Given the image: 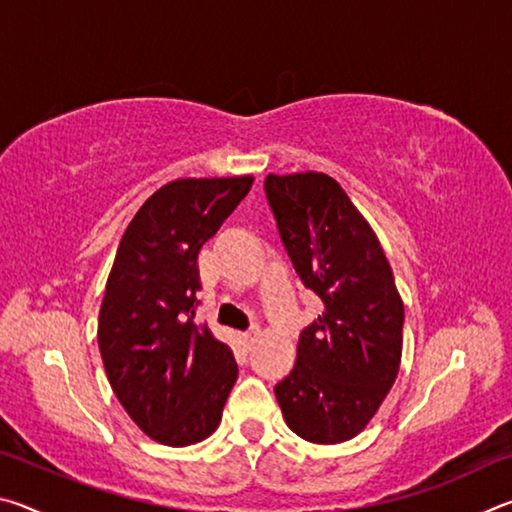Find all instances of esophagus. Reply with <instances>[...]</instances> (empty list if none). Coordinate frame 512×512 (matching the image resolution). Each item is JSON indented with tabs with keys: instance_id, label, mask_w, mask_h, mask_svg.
I'll return each mask as SVG.
<instances>
[{
	"instance_id": "esophagus-1",
	"label": "esophagus",
	"mask_w": 512,
	"mask_h": 512,
	"mask_svg": "<svg viewBox=\"0 0 512 512\" xmlns=\"http://www.w3.org/2000/svg\"><path fill=\"white\" fill-rule=\"evenodd\" d=\"M257 339H259V327H253V329H248V332L241 334V343H244L246 350L253 348V345L257 343Z\"/></svg>"
}]
</instances>
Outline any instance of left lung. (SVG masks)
Masks as SVG:
<instances>
[{
  "instance_id": "1",
  "label": "left lung",
  "mask_w": 512,
  "mask_h": 512,
  "mask_svg": "<svg viewBox=\"0 0 512 512\" xmlns=\"http://www.w3.org/2000/svg\"><path fill=\"white\" fill-rule=\"evenodd\" d=\"M264 192L302 284L323 302L275 386L289 429L318 445L350 440L395 384L404 305L375 232L327 173H268Z\"/></svg>"
}]
</instances>
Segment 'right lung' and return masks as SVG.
Listing matches in <instances>:
<instances>
[{"instance_id": "add662e5", "label": "right lung", "mask_w": 512, "mask_h": 512, "mask_svg": "<svg viewBox=\"0 0 512 512\" xmlns=\"http://www.w3.org/2000/svg\"><path fill=\"white\" fill-rule=\"evenodd\" d=\"M253 180H171L137 210L119 241L97 339L117 400L155 443L205 440L237 381L232 350L196 323V259Z\"/></svg>"}]
</instances>
